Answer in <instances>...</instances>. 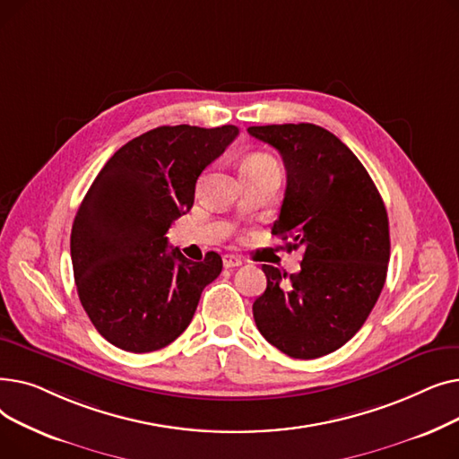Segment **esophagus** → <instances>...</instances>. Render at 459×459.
<instances>
[{"label":"esophagus","instance_id":"esophagus-1","mask_svg":"<svg viewBox=\"0 0 459 459\" xmlns=\"http://www.w3.org/2000/svg\"><path fill=\"white\" fill-rule=\"evenodd\" d=\"M242 264H244V260L239 258V256H234V255H225V256H223V266H225L227 270L242 266Z\"/></svg>","mask_w":459,"mask_h":459}]
</instances>
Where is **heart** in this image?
<instances>
[{
  "instance_id": "obj_1",
  "label": "heart",
  "mask_w": 459,
  "mask_h": 459,
  "mask_svg": "<svg viewBox=\"0 0 459 459\" xmlns=\"http://www.w3.org/2000/svg\"><path fill=\"white\" fill-rule=\"evenodd\" d=\"M272 163H277V161L272 156H268V154H251L249 158H246L242 169L255 167V165H272Z\"/></svg>"
}]
</instances>
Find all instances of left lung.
<instances>
[{
	"label": "left lung",
	"mask_w": 459,
	"mask_h": 459,
	"mask_svg": "<svg viewBox=\"0 0 459 459\" xmlns=\"http://www.w3.org/2000/svg\"><path fill=\"white\" fill-rule=\"evenodd\" d=\"M247 132L282 156L286 191L272 234L303 249L288 275L264 264L268 286L253 303L264 339L294 359L344 346L363 327L387 277L389 217L367 169L322 126L270 125Z\"/></svg>",
	"instance_id": "left-lung-1"
}]
</instances>
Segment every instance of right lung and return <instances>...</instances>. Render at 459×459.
<instances>
[{
	"mask_svg": "<svg viewBox=\"0 0 459 459\" xmlns=\"http://www.w3.org/2000/svg\"><path fill=\"white\" fill-rule=\"evenodd\" d=\"M238 128L160 126L120 147L91 184L74 217L70 256L80 301L108 342L147 353L186 331L204 286L221 273L210 251L191 262L167 244L193 206L199 175Z\"/></svg>",
	"mask_w": 459,
	"mask_h": 459,
	"instance_id": "add662e5",
	"label": "right lung"
}]
</instances>
